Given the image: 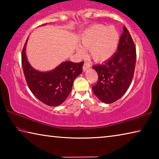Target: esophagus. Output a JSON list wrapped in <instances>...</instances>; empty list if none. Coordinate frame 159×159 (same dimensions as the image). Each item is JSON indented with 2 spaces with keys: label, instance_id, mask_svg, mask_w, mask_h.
<instances>
[{
  "label": "esophagus",
  "instance_id": "34e87169",
  "mask_svg": "<svg viewBox=\"0 0 159 159\" xmlns=\"http://www.w3.org/2000/svg\"><path fill=\"white\" fill-rule=\"evenodd\" d=\"M90 64L88 63V62H85L84 64H83V71H86L88 69H89L90 68Z\"/></svg>",
  "mask_w": 159,
  "mask_h": 159
}]
</instances>
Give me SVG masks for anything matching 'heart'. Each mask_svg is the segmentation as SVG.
Segmentation results:
<instances>
[{
  "mask_svg": "<svg viewBox=\"0 0 159 159\" xmlns=\"http://www.w3.org/2000/svg\"><path fill=\"white\" fill-rule=\"evenodd\" d=\"M119 33L113 26H106L95 25L80 34V44L82 47L89 49L90 56L97 61L108 60L114 55L119 43ZM77 51L83 55L82 48H78Z\"/></svg>",
  "mask_w": 159,
  "mask_h": 159,
  "instance_id": "heart-1",
  "label": "heart"
}]
</instances>
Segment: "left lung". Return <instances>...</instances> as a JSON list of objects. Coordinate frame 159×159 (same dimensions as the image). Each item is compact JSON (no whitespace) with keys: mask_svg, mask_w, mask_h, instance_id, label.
Returning <instances> with one entry per match:
<instances>
[{"mask_svg":"<svg viewBox=\"0 0 159 159\" xmlns=\"http://www.w3.org/2000/svg\"><path fill=\"white\" fill-rule=\"evenodd\" d=\"M136 63V49L127 28L123 27L116 52L111 57L93 68L98 74V81L93 91L102 102L111 104L128 90L133 80Z\"/></svg>","mask_w":159,"mask_h":159,"instance_id":"8db88e82","label":"left lung"}]
</instances>
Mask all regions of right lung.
Masks as SVG:
<instances>
[{"mask_svg": "<svg viewBox=\"0 0 159 159\" xmlns=\"http://www.w3.org/2000/svg\"><path fill=\"white\" fill-rule=\"evenodd\" d=\"M27 41L28 38L21 53V64L29 89L43 103L51 107L60 105L71 93L75 79L82 73L83 61H64L51 71H38L31 66L26 58Z\"/></svg>", "mask_w": 159, "mask_h": 159, "instance_id": "right-lung-1", "label": "right lung"}]
</instances>
